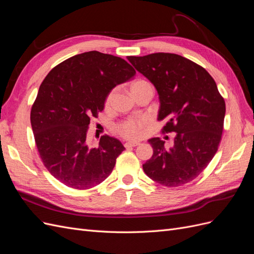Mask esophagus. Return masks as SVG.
Masks as SVG:
<instances>
[{"instance_id":"34e87169","label":"esophagus","mask_w":254,"mask_h":254,"mask_svg":"<svg viewBox=\"0 0 254 254\" xmlns=\"http://www.w3.org/2000/svg\"><path fill=\"white\" fill-rule=\"evenodd\" d=\"M140 145L139 142H127L124 144V146L126 148H131V147H135V146Z\"/></svg>"}]
</instances>
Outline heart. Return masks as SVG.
<instances>
[{
    "label": "heart",
    "mask_w": 254,
    "mask_h": 254,
    "mask_svg": "<svg viewBox=\"0 0 254 254\" xmlns=\"http://www.w3.org/2000/svg\"><path fill=\"white\" fill-rule=\"evenodd\" d=\"M145 82H147V81L142 80V79L133 81L131 84V90ZM111 97H112V92H110L108 96H107L106 105H109V103L111 101ZM148 122H149V120L146 117L130 118V119H127L125 121L121 122L120 124H118L117 127H115V130H117V132L121 136L125 137V139L135 140V139H139V137L142 136L144 127L148 124Z\"/></svg>",
    "instance_id": "b5f03b06"
}]
</instances>
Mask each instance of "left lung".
Returning <instances> with one entry per match:
<instances>
[{"label": "left lung", "instance_id": "obj_1", "mask_svg": "<svg viewBox=\"0 0 254 254\" xmlns=\"http://www.w3.org/2000/svg\"><path fill=\"white\" fill-rule=\"evenodd\" d=\"M127 59L158 91V121H166L162 131L177 133L170 149L160 137L148 140L153 153L143 170L164 187L183 186L203 172L218 149L225 99L205 68L188 58L155 53Z\"/></svg>", "mask_w": 254, "mask_h": 254}]
</instances>
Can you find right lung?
I'll return each instance as SVG.
<instances>
[{
  "instance_id": "right-lung-1",
  "label": "right lung",
  "mask_w": 254,
  "mask_h": 254,
  "mask_svg": "<svg viewBox=\"0 0 254 254\" xmlns=\"http://www.w3.org/2000/svg\"><path fill=\"white\" fill-rule=\"evenodd\" d=\"M134 74L126 60L91 51L63 61L42 81L30 123L44 166L64 186L88 190L112 173L125 147L107 134L90 147V119L104 110L111 90Z\"/></svg>"
}]
</instances>
